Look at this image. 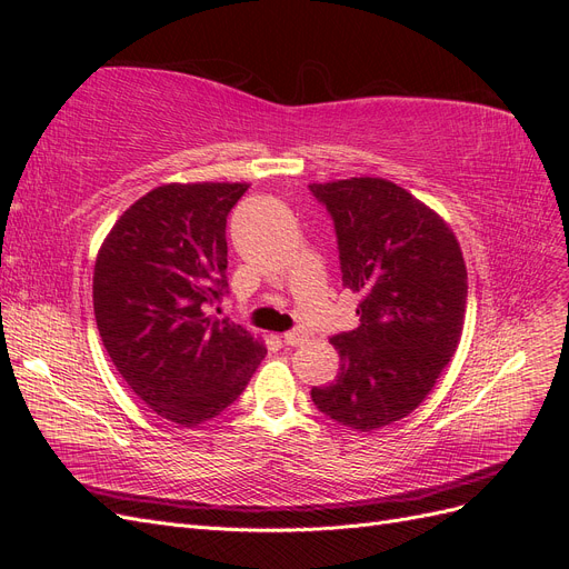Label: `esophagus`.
<instances>
[{"label":"esophagus","instance_id":"obj_1","mask_svg":"<svg viewBox=\"0 0 569 569\" xmlns=\"http://www.w3.org/2000/svg\"><path fill=\"white\" fill-rule=\"evenodd\" d=\"M303 339H306V332H301V330H291V332L282 335V341L287 343V347H297V343H301Z\"/></svg>","mask_w":569,"mask_h":569}]
</instances>
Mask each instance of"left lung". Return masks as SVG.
<instances>
[{
    "mask_svg": "<svg viewBox=\"0 0 569 569\" xmlns=\"http://www.w3.org/2000/svg\"><path fill=\"white\" fill-rule=\"evenodd\" d=\"M337 230L341 282L358 291L360 325L332 337L339 375L313 387L320 412L375 432L416 410L456 353L468 270L437 211L385 178L308 184Z\"/></svg>",
    "mask_w": 569,
    "mask_h": 569,
    "instance_id": "left-lung-1",
    "label": "left lung"
}]
</instances>
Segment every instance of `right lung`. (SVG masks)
<instances>
[{
  "mask_svg": "<svg viewBox=\"0 0 569 569\" xmlns=\"http://www.w3.org/2000/svg\"><path fill=\"white\" fill-rule=\"evenodd\" d=\"M247 182H170L116 220L94 263L104 349L157 416L197 427L220 416L266 356L242 325L209 316L228 289L226 222Z\"/></svg>",
  "mask_w": 569,
  "mask_h": 569,
  "instance_id": "1",
  "label": "right lung"
}]
</instances>
